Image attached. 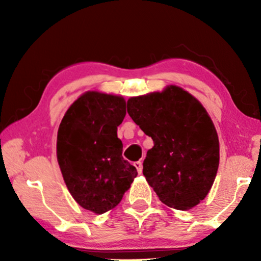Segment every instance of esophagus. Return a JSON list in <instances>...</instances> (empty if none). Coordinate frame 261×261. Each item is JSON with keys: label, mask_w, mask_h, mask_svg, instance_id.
Wrapping results in <instances>:
<instances>
[{"label": "esophagus", "mask_w": 261, "mask_h": 261, "mask_svg": "<svg viewBox=\"0 0 261 261\" xmlns=\"http://www.w3.org/2000/svg\"><path fill=\"white\" fill-rule=\"evenodd\" d=\"M134 166L137 167L138 173H139V174H141V173H142V163H141V162H137V163H134Z\"/></svg>", "instance_id": "1"}]
</instances>
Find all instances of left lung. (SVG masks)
<instances>
[{"label": "left lung", "instance_id": "obj_1", "mask_svg": "<svg viewBox=\"0 0 261 261\" xmlns=\"http://www.w3.org/2000/svg\"><path fill=\"white\" fill-rule=\"evenodd\" d=\"M127 112L153 139L144 176L164 204L189 210L203 201L215 180L220 142L209 114L197 98L177 85L135 96Z\"/></svg>", "mask_w": 261, "mask_h": 261}]
</instances>
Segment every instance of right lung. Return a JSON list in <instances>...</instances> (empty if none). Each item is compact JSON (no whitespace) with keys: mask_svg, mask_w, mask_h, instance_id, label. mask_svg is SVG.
<instances>
[{"mask_svg":"<svg viewBox=\"0 0 261 261\" xmlns=\"http://www.w3.org/2000/svg\"><path fill=\"white\" fill-rule=\"evenodd\" d=\"M124 116L122 96L95 90L81 95L59 124L57 159L67 190L97 215L115 208L138 176L117 138Z\"/></svg>","mask_w":261,"mask_h":261,"instance_id":"1","label":"right lung"}]
</instances>
